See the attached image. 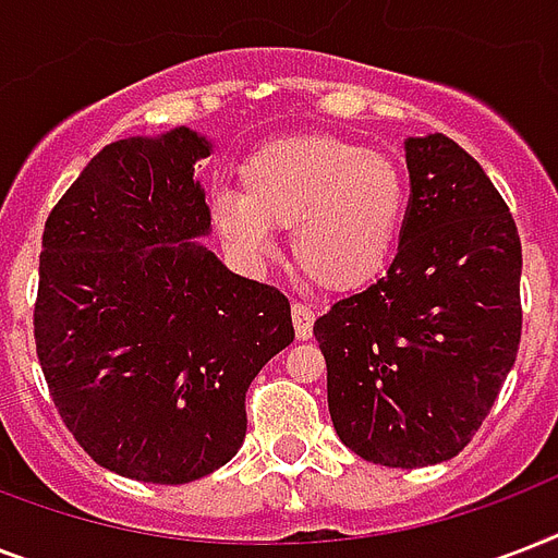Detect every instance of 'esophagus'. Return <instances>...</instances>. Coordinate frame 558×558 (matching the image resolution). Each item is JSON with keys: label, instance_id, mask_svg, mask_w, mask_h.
<instances>
[{"label": "esophagus", "instance_id": "1", "mask_svg": "<svg viewBox=\"0 0 558 558\" xmlns=\"http://www.w3.org/2000/svg\"><path fill=\"white\" fill-rule=\"evenodd\" d=\"M313 322H315L313 310H310L306 304H301V301H295V304H292V324H295L298 339L306 341L310 336H313Z\"/></svg>", "mask_w": 558, "mask_h": 558}]
</instances>
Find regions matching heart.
Masks as SVG:
<instances>
[{"instance_id": "b5f03b06", "label": "heart", "mask_w": 558, "mask_h": 558, "mask_svg": "<svg viewBox=\"0 0 558 558\" xmlns=\"http://www.w3.org/2000/svg\"><path fill=\"white\" fill-rule=\"evenodd\" d=\"M210 217L243 263L266 260L278 228H292L306 278L348 292L379 278L397 254L408 179L388 156L336 135H289L245 156L240 187L210 193Z\"/></svg>"}]
</instances>
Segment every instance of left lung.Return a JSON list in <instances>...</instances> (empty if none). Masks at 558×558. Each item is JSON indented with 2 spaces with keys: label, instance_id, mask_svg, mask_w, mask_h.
Segmentation results:
<instances>
[{
  "label": "left lung",
  "instance_id": "8db88e82",
  "mask_svg": "<svg viewBox=\"0 0 558 558\" xmlns=\"http://www.w3.org/2000/svg\"><path fill=\"white\" fill-rule=\"evenodd\" d=\"M408 222L385 278L315 322L332 428L359 458L463 451L521 341V240L484 168L442 133L405 138Z\"/></svg>",
  "mask_w": 558,
  "mask_h": 558
}]
</instances>
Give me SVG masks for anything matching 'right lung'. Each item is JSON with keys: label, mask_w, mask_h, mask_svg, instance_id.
I'll list each match as a JSON object with an SVG mask.
<instances>
[{"label": "right lung", "mask_w": 558, "mask_h": 558, "mask_svg": "<svg viewBox=\"0 0 558 558\" xmlns=\"http://www.w3.org/2000/svg\"><path fill=\"white\" fill-rule=\"evenodd\" d=\"M191 126L107 144L48 214L34 339L83 451L144 484H191L234 458L245 390L295 339L278 289L240 278L202 240Z\"/></svg>", "instance_id": "add662e5"}]
</instances>
